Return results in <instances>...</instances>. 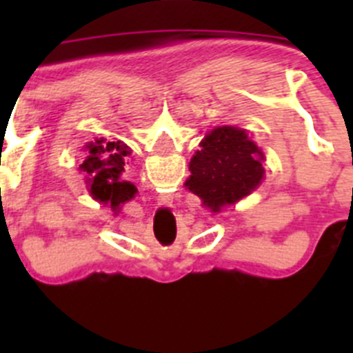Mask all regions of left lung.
<instances>
[{
	"label": "left lung",
	"instance_id": "8db88e82",
	"mask_svg": "<svg viewBox=\"0 0 353 353\" xmlns=\"http://www.w3.org/2000/svg\"><path fill=\"white\" fill-rule=\"evenodd\" d=\"M199 146L185 185L214 212L248 196L263 179V154L242 129L217 127Z\"/></svg>",
	"mask_w": 353,
	"mask_h": 353
}]
</instances>
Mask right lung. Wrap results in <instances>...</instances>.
<instances>
[{
	"label": "right lung",
	"instance_id": "1",
	"mask_svg": "<svg viewBox=\"0 0 353 353\" xmlns=\"http://www.w3.org/2000/svg\"><path fill=\"white\" fill-rule=\"evenodd\" d=\"M86 148L90 155L81 164V170L88 173L92 194L99 201L111 203L113 208L132 199L138 189L130 182L120 180V174L125 166V155H129L127 146L121 145L120 141L97 139Z\"/></svg>",
	"mask_w": 353,
	"mask_h": 353
}]
</instances>
